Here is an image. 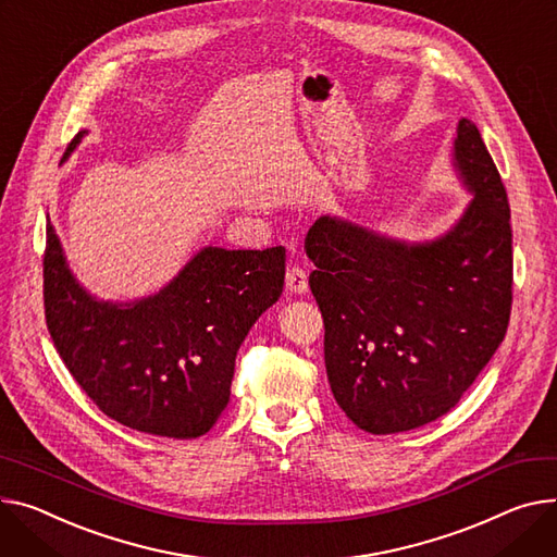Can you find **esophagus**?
I'll list each match as a JSON object with an SVG mask.
<instances>
[{
    "instance_id": "34e87169",
    "label": "esophagus",
    "mask_w": 557,
    "mask_h": 557,
    "mask_svg": "<svg viewBox=\"0 0 557 557\" xmlns=\"http://www.w3.org/2000/svg\"><path fill=\"white\" fill-rule=\"evenodd\" d=\"M286 288L290 293H305L309 288L307 271L300 269V267H288L286 269Z\"/></svg>"
}]
</instances>
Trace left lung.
Returning a JSON list of instances; mask_svg holds the SVG:
<instances>
[{
    "mask_svg": "<svg viewBox=\"0 0 557 557\" xmlns=\"http://www.w3.org/2000/svg\"><path fill=\"white\" fill-rule=\"evenodd\" d=\"M455 168L474 199L434 242L387 239L336 216L307 233L329 385L364 432L414 430L450 412L506 336L510 206L468 119L457 127Z\"/></svg>",
    "mask_w": 557,
    "mask_h": 557,
    "instance_id": "left-lung-1",
    "label": "left lung"
}]
</instances>
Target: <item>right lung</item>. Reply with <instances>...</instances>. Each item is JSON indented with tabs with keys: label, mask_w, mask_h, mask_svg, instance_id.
Wrapping results in <instances>:
<instances>
[{
	"label": "right lung",
	"mask_w": 557,
	"mask_h": 557,
	"mask_svg": "<svg viewBox=\"0 0 557 557\" xmlns=\"http://www.w3.org/2000/svg\"><path fill=\"white\" fill-rule=\"evenodd\" d=\"M284 262V246H208L157 295L134 305L98 302L71 275L49 221L47 326L69 374L102 414L138 432L197 438L228 405L237 351L282 295Z\"/></svg>",
	"instance_id": "add662e5"
}]
</instances>
